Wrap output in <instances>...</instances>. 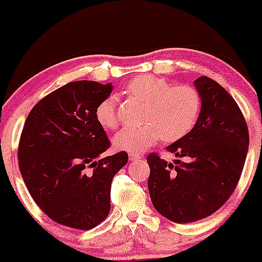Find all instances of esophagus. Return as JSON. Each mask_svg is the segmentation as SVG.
<instances>
[{
    "instance_id": "34e87169",
    "label": "esophagus",
    "mask_w": 262,
    "mask_h": 262,
    "mask_svg": "<svg viewBox=\"0 0 262 262\" xmlns=\"http://www.w3.org/2000/svg\"><path fill=\"white\" fill-rule=\"evenodd\" d=\"M142 156L141 154H138V153H129V160L130 161H136L139 159H141Z\"/></svg>"
}]
</instances>
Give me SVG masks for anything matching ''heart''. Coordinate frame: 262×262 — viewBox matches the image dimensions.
Instances as JSON below:
<instances>
[{
    "instance_id": "b5f03b06",
    "label": "heart",
    "mask_w": 262,
    "mask_h": 262,
    "mask_svg": "<svg viewBox=\"0 0 262 262\" xmlns=\"http://www.w3.org/2000/svg\"><path fill=\"white\" fill-rule=\"evenodd\" d=\"M127 93L147 104L143 113L146 123L117 133L113 142L119 150L141 153L160 138L166 142L178 141L193 129L200 117L201 96L190 85L172 86L164 78L141 75L128 83ZM116 103L115 96H109L95 110L96 120L104 129H115L119 126Z\"/></svg>"
}]
</instances>
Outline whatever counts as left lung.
Segmentation results:
<instances>
[{"label":"left lung","mask_w":262,"mask_h":262,"mask_svg":"<svg viewBox=\"0 0 262 262\" xmlns=\"http://www.w3.org/2000/svg\"><path fill=\"white\" fill-rule=\"evenodd\" d=\"M201 114L193 129L167 147L176 157L167 163L147 157L148 190L157 211L176 223H190L217 211L234 192L248 152V127L237 103L209 77L193 82Z\"/></svg>","instance_id":"1"}]
</instances>
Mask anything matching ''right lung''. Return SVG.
<instances>
[{
  "label": "right lung",
  "mask_w": 262,
  "mask_h": 262,
  "mask_svg": "<svg viewBox=\"0 0 262 262\" xmlns=\"http://www.w3.org/2000/svg\"><path fill=\"white\" fill-rule=\"evenodd\" d=\"M112 91V83H68L36 103L25 122L21 176L39 208L62 226L89 230L109 215L113 178L128 161L126 152L99 159L110 141L95 110Z\"/></svg>",
  "instance_id": "right-lung-1"
}]
</instances>
